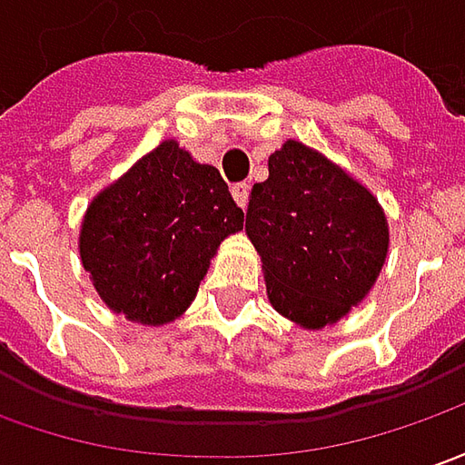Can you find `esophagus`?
Masks as SVG:
<instances>
[{
  "instance_id": "34e87169",
  "label": "esophagus",
  "mask_w": 465,
  "mask_h": 465,
  "mask_svg": "<svg viewBox=\"0 0 465 465\" xmlns=\"http://www.w3.org/2000/svg\"><path fill=\"white\" fill-rule=\"evenodd\" d=\"M249 187L247 183H236L232 187V195H233V201L239 203V208H247V203H249Z\"/></svg>"
}]
</instances>
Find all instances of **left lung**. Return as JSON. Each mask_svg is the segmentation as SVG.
Returning <instances> with one entry per match:
<instances>
[{
	"instance_id": "obj_1",
	"label": "left lung",
	"mask_w": 465,
	"mask_h": 465,
	"mask_svg": "<svg viewBox=\"0 0 465 465\" xmlns=\"http://www.w3.org/2000/svg\"><path fill=\"white\" fill-rule=\"evenodd\" d=\"M252 187L247 233L262 257L270 303L303 327H327L358 306L386 260L378 201L298 141L267 162Z\"/></svg>"
}]
</instances>
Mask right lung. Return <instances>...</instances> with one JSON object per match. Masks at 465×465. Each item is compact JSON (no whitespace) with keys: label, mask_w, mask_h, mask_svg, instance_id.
<instances>
[{"label":"right lung","mask_w":465,"mask_h":465,"mask_svg":"<svg viewBox=\"0 0 465 465\" xmlns=\"http://www.w3.org/2000/svg\"><path fill=\"white\" fill-rule=\"evenodd\" d=\"M239 229L244 213L221 172L164 141L92 201L79 254L113 312L167 324L193 303L208 260Z\"/></svg>","instance_id":"1"}]
</instances>
